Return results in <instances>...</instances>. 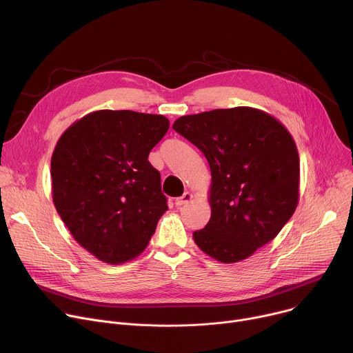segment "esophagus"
<instances>
[{
  "label": "esophagus",
  "instance_id": "1",
  "mask_svg": "<svg viewBox=\"0 0 353 353\" xmlns=\"http://www.w3.org/2000/svg\"><path fill=\"white\" fill-rule=\"evenodd\" d=\"M192 199H193V194L189 193V192H185L181 197H178V199L175 200V205H176V207H181V205L186 204L188 201H190Z\"/></svg>",
  "mask_w": 353,
  "mask_h": 353
}]
</instances>
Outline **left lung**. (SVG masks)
<instances>
[{
    "mask_svg": "<svg viewBox=\"0 0 353 353\" xmlns=\"http://www.w3.org/2000/svg\"><path fill=\"white\" fill-rule=\"evenodd\" d=\"M174 130L207 159L211 171L207 225L196 245L221 263H238L272 241L299 201V154L288 129L252 107L178 118Z\"/></svg>",
    "mask_w": 353,
    "mask_h": 353,
    "instance_id": "left-lung-1",
    "label": "left lung"
}]
</instances>
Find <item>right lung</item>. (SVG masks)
I'll list each match as a JSON object with an SVG mask.
<instances>
[{
    "label": "right lung",
    "instance_id": "add662e5",
    "mask_svg": "<svg viewBox=\"0 0 353 353\" xmlns=\"http://www.w3.org/2000/svg\"><path fill=\"white\" fill-rule=\"evenodd\" d=\"M170 128L164 115L93 111L58 139L51 157L52 201L89 253L121 264L142 253L168 210L150 150Z\"/></svg>",
    "mask_w": 353,
    "mask_h": 353
}]
</instances>
